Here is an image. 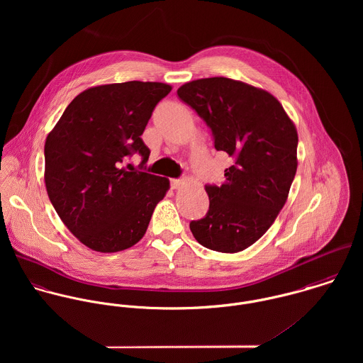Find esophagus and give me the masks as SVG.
<instances>
[{
    "label": "esophagus",
    "mask_w": 363,
    "mask_h": 363,
    "mask_svg": "<svg viewBox=\"0 0 363 363\" xmlns=\"http://www.w3.org/2000/svg\"><path fill=\"white\" fill-rule=\"evenodd\" d=\"M183 184H184V182H183L182 179H170V187H172L173 190L180 189Z\"/></svg>",
    "instance_id": "esophagus-1"
}]
</instances>
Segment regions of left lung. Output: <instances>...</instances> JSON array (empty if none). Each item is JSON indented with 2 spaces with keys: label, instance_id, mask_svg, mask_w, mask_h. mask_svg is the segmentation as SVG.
<instances>
[{
  "label": "left lung",
  "instance_id": "1",
  "mask_svg": "<svg viewBox=\"0 0 363 363\" xmlns=\"http://www.w3.org/2000/svg\"><path fill=\"white\" fill-rule=\"evenodd\" d=\"M177 95L206 121L215 150L233 159L223 184L206 186L208 212L190 230L207 249L242 252L286 203L298 167L295 124L267 91L223 77L187 82Z\"/></svg>",
  "mask_w": 363,
  "mask_h": 363
}]
</instances>
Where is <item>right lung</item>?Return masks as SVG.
<instances>
[{
  "mask_svg": "<svg viewBox=\"0 0 363 363\" xmlns=\"http://www.w3.org/2000/svg\"><path fill=\"white\" fill-rule=\"evenodd\" d=\"M172 86L130 81L89 88L64 110L46 138L45 182L69 232L95 252L114 253L145 235L169 180L125 169L134 154L150 157L141 135ZM128 167V166H127Z\"/></svg>",
  "mask_w": 363,
  "mask_h": 363,
  "instance_id": "add662e5",
  "label": "right lung"
}]
</instances>
